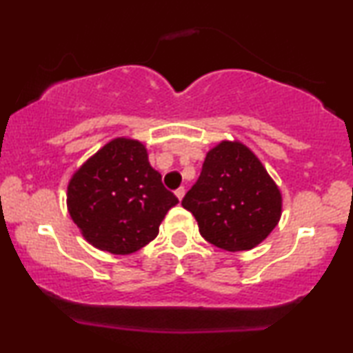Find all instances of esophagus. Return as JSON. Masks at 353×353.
<instances>
[{"label":"esophagus","instance_id":"esophagus-1","mask_svg":"<svg viewBox=\"0 0 353 353\" xmlns=\"http://www.w3.org/2000/svg\"><path fill=\"white\" fill-rule=\"evenodd\" d=\"M185 188H178V190L175 191V194L178 197V201H183V197H185Z\"/></svg>","mask_w":353,"mask_h":353}]
</instances>
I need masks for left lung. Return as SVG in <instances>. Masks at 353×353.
<instances>
[{
	"label": "left lung",
	"instance_id": "1",
	"mask_svg": "<svg viewBox=\"0 0 353 353\" xmlns=\"http://www.w3.org/2000/svg\"><path fill=\"white\" fill-rule=\"evenodd\" d=\"M181 205L205 241L228 252L250 250L268 238L283 214V194L244 143L223 139L205 154L199 180Z\"/></svg>",
	"mask_w": 353,
	"mask_h": 353
}]
</instances>
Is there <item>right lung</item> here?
<instances>
[{
    "label": "right lung",
    "instance_id": "add662e5",
    "mask_svg": "<svg viewBox=\"0 0 353 353\" xmlns=\"http://www.w3.org/2000/svg\"><path fill=\"white\" fill-rule=\"evenodd\" d=\"M178 204L149 163L141 141L110 139L86 159L67 185V210L86 243L128 255L156 239L167 212Z\"/></svg>",
    "mask_w": 353,
    "mask_h": 353
}]
</instances>
